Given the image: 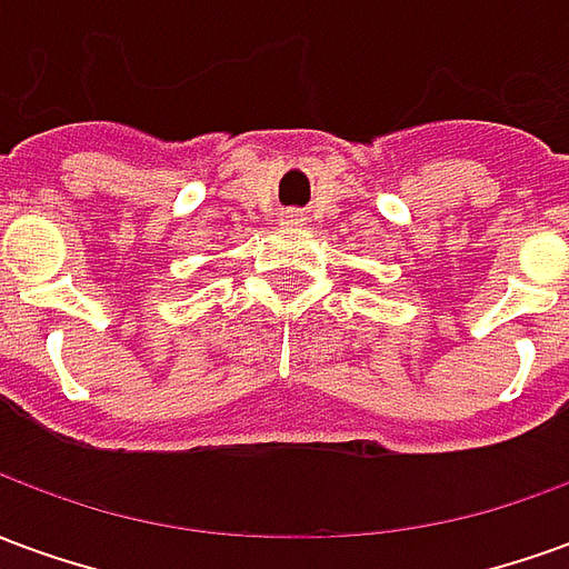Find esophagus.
<instances>
[{"instance_id": "34e87169", "label": "esophagus", "mask_w": 569, "mask_h": 569, "mask_svg": "<svg viewBox=\"0 0 569 569\" xmlns=\"http://www.w3.org/2000/svg\"><path fill=\"white\" fill-rule=\"evenodd\" d=\"M308 219H305V212L301 210H286L283 212V224H305Z\"/></svg>"}]
</instances>
